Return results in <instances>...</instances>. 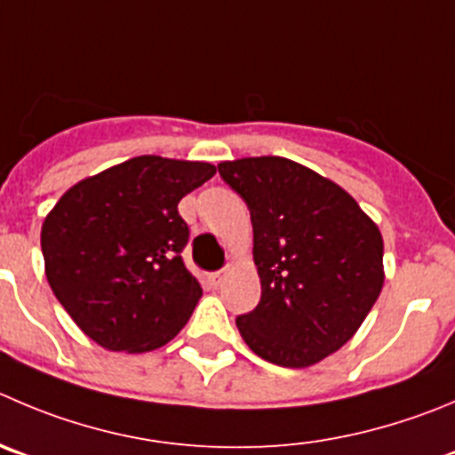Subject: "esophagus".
Segmentation results:
<instances>
[{
    "instance_id": "obj_1",
    "label": "esophagus",
    "mask_w": 455,
    "mask_h": 455,
    "mask_svg": "<svg viewBox=\"0 0 455 455\" xmlns=\"http://www.w3.org/2000/svg\"><path fill=\"white\" fill-rule=\"evenodd\" d=\"M223 281H225V272H212V275H207V285H210V288H220V285H223Z\"/></svg>"
}]
</instances>
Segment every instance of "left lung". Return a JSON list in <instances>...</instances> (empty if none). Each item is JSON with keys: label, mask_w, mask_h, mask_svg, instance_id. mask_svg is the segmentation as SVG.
Instances as JSON below:
<instances>
[{"label": "left lung", "mask_w": 455, "mask_h": 455, "mask_svg": "<svg viewBox=\"0 0 455 455\" xmlns=\"http://www.w3.org/2000/svg\"><path fill=\"white\" fill-rule=\"evenodd\" d=\"M219 174L248 205L261 279L259 306L236 317L241 337L276 366L319 364L382 292V232L346 189L295 160H225Z\"/></svg>", "instance_id": "left-lung-1"}]
</instances>
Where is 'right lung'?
<instances>
[{
    "mask_svg": "<svg viewBox=\"0 0 455 455\" xmlns=\"http://www.w3.org/2000/svg\"><path fill=\"white\" fill-rule=\"evenodd\" d=\"M214 174L210 163L136 156L76 183L46 214V279L95 344L147 353L192 317L203 290L180 259L179 203Z\"/></svg>",
    "mask_w": 455,
    "mask_h": 455,
    "instance_id": "obj_1",
    "label": "right lung"
}]
</instances>
